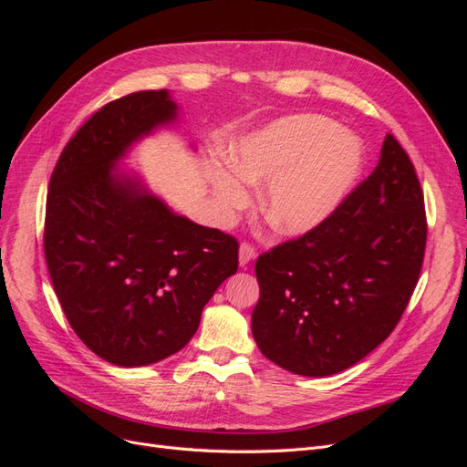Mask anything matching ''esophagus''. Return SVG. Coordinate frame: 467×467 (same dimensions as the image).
<instances>
[{
  "instance_id": "esophagus-1",
  "label": "esophagus",
  "mask_w": 467,
  "mask_h": 467,
  "mask_svg": "<svg viewBox=\"0 0 467 467\" xmlns=\"http://www.w3.org/2000/svg\"><path fill=\"white\" fill-rule=\"evenodd\" d=\"M255 255H257V251L251 244L244 242L242 245H239V265H242V266L249 265L253 259H255Z\"/></svg>"
}]
</instances>
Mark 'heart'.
I'll use <instances>...</instances> for the list:
<instances>
[{"label": "heart", "instance_id": "obj_1", "mask_svg": "<svg viewBox=\"0 0 467 467\" xmlns=\"http://www.w3.org/2000/svg\"><path fill=\"white\" fill-rule=\"evenodd\" d=\"M228 169L214 165L208 181L225 214L249 202L244 185L259 187V212L280 235L316 230L347 199L360 173L355 138L323 115H290L253 130L225 150Z\"/></svg>", "mask_w": 467, "mask_h": 467}]
</instances>
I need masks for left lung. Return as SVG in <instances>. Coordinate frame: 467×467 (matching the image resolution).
Masks as SVG:
<instances>
[{
    "label": "left lung",
    "instance_id": "left-lung-1",
    "mask_svg": "<svg viewBox=\"0 0 467 467\" xmlns=\"http://www.w3.org/2000/svg\"><path fill=\"white\" fill-rule=\"evenodd\" d=\"M427 245L425 196L391 134L379 161L316 230L259 255L251 329L263 355L302 376L362 360L400 323Z\"/></svg>",
    "mask_w": 467,
    "mask_h": 467
}]
</instances>
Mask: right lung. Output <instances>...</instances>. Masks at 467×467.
<instances>
[{
	"instance_id": "1",
	"label": "right lung",
	"mask_w": 467,
	"mask_h": 467,
	"mask_svg": "<svg viewBox=\"0 0 467 467\" xmlns=\"http://www.w3.org/2000/svg\"><path fill=\"white\" fill-rule=\"evenodd\" d=\"M177 119L167 89L107 103L66 144L47 196L52 286L83 345L146 366L175 355L237 271V239L177 216L136 177L112 173L134 142Z\"/></svg>"
}]
</instances>
